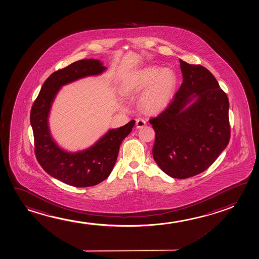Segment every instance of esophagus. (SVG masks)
Wrapping results in <instances>:
<instances>
[{
  "instance_id": "esophagus-1",
  "label": "esophagus",
  "mask_w": 259,
  "mask_h": 259,
  "mask_svg": "<svg viewBox=\"0 0 259 259\" xmlns=\"http://www.w3.org/2000/svg\"><path fill=\"white\" fill-rule=\"evenodd\" d=\"M145 125H146V121H145V120L140 118V119L136 121V127L143 128L144 127Z\"/></svg>"
}]
</instances>
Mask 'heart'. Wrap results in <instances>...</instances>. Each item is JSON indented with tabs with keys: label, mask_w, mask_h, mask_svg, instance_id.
<instances>
[{
	"label": "heart",
	"mask_w": 259,
	"mask_h": 259,
	"mask_svg": "<svg viewBox=\"0 0 259 259\" xmlns=\"http://www.w3.org/2000/svg\"><path fill=\"white\" fill-rule=\"evenodd\" d=\"M177 81L176 74L171 69L148 67L132 75L125 84V91L128 94L140 93L149 87L141 97L140 107L144 112L156 114L168 105Z\"/></svg>",
	"instance_id": "b5f03b06"
}]
</instances>
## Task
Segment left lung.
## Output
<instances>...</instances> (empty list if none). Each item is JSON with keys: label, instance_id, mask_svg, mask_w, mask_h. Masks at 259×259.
<instances>
[{"label": "left lung", "instance_id": "8db88e82", "mask_svg": "<svg viewBox=\"0 0 259 259\" xmlns=\"http://www.w3.org/2000/svg\"><path fill=\"white\" fill-rule=\"evenodd\" d=\"M183 82L166 109L151 117L154 160L169 177L185 179L204 172L228 145L229 101L211 72L180 60ZM193 98L196 101L185 107Z\"/></svg>", "mask_w": 259, "mask_h": 259}]
</instances>
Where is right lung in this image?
Segmentation results:
<instances>
[{
	"label": "right lung",
	"mask_w": 259,
	"mask_h": 259,
	"mask_svg": "<svg viewBox=\"0 0 259 259\" xmlns=\"http://www.w3.org/2000/svg\"><path fill=\"white\" fill-rule=\"evenodd\" d=\"M105 69L100 60L89 59L57 70L46 79L31 109L38 163L50 176L75 187H90L108 178L116 164L120 144L131 133L135 121L109 130L88 150L68 153L57 146L51 137L47 120L50 108L60 87L87 75L101 74Z\"/></svg>",
	"instance_id": "add662e5"
}]
</instances>
